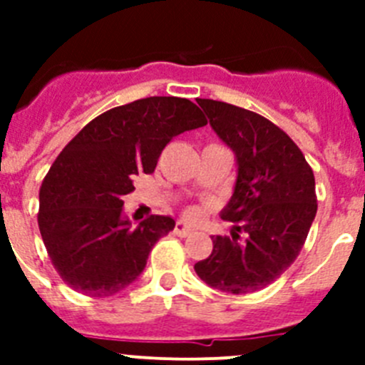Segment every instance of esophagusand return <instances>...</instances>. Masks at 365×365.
<instances>
[{
  "instance_id": "esophagus-1",
  "label": "esophagus",
  "mask_w": 365,
  "mask_h": 365,
  "mask_svg": "<svg viewBox=\"0 0 365 365\" xmlns=\"http://www.w3.org/2000/svg\"><path fill=\"white\" fill-rule=\"evenodd\" d=\"M173 232H175V234L179 235V237H186V235L192 234L193 230L188 227V225H186V222L177 221V225H175V228H173Z\"/></svg>"
}]
</instances>
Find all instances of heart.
<instances>
[{
	"label": "heart",
	"mask_w": 365,
	"mask_h": 365,
	"mask_svg": "<svg viewBox=\"0 0 365 365\" xmlns=\"http://www.w3.org/2000/svg\"><path fill=\"white\" fill-rule=\"evenodd\" d=\"M185 215L188 219H195V217H197V210H195V208H186Z\"/></svg>",
	"instance_id": "obj_1"
}]
</instances>
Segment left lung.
I'll return each mask as SVG.
<instances>
[{"label": "left lung", "instance_id": "1", "mask_svg": "<svg viewBox=\"0 0 365 365\" xmlns=\"http://www.w3.org/2000/svg\"><path fill=\"white\" fill-rule=\"evenodd\" d=\"M197 104L235 153L237 179L221 212L235 230L212 237L214 250L193 269L222 292H256L294 263L307 240L318 210L314 173L294 140L265 117L217 100Z\"/></svg>", "mask_w": 365, "mask_h": 365}]
</instances>
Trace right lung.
<instances>
[{
    "label": "right lung",
    "instance_id": "right-lung-1",
    "mask_svg": "<svg viewBox=\"0 0 365 365\" xmlns=\"http://www.w3.org/2000/svg\"><path fill=\"white\" fill-rule=\"evenodd\" d=\"M201 125L205 115L188 98L150 96L93 118L58 155L41 182L38 227L71 289L104 298L140 276L175 221L150 215L131 227L122 197L138 173L153 172L173 137Z\"/></svg>",
    "mask_w": 365,
    "mask_h": 365
}]
</instances>
